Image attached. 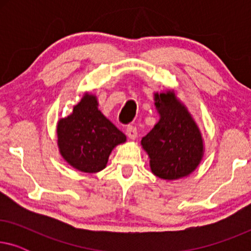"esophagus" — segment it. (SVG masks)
Instances as JSON below:
<instances>
[{
    "instance_id": "obj_1",
    "label": "esophagus",
    "mask_w": 251,
    "mask_h": 251,
    "mask_svg": "<svg viewBox=\"0 0 251 251\" xmlns=\"http://www.w3.org/2000/svg\"><path fill=\"white\" fill-rule=\"evenodd\" d=\"M137 135H138V132H137V128L135 126H126V136H128L130 139H135Z\"/></svg>"
}]
</instances>
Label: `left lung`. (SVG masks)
Instances as JSON below:
<instances>
[{"label": "left lung", "mask_w": 251, "mask_h": 251, "mask_svg": "<svg viewBox=\"0 0 251 251\" xmlns=\"http://www.w3.org/2000/svg\"><path fill=\"white\" fill-rule=\"evenodd\" d=\"M160 121L143 137L142 145L150 156L152 173L171 180L190 175L203 155L199 126L174 91L154 95Z\"/></svg>", "instance_id": "8db88e82"}]
</instances>
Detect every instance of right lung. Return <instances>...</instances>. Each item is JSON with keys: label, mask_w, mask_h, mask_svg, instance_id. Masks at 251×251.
Here are the masks:
<instances>
[{"label": "right lung", "mask_w": 251, "mask_h": 251, "mask_svg": "<svg viewBox=\"0 0 251 251\" xmlns=\"http://www.w3.org/2000/svg\"><path fill=\"white\" fill-rule=\"evenodd\" d=\"M97 98L84 95L73 113L57 126L60 154L82 173H98L107 164L112 150L126 138L98 109Z\"/></svg>", "instance_id": "1"}]
</instances>
